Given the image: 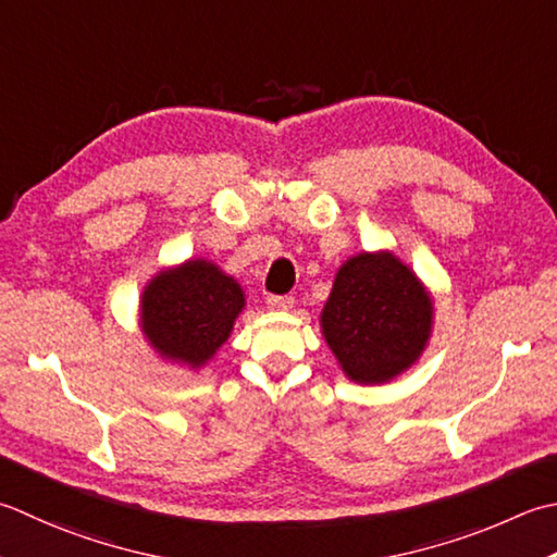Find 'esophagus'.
<instances>
[{
  "label": "esophagus",
  "mask_w": 557,
  "mask_h": 557,
  "mask_svg": "<svg viewBox=\"0 0 557 557\" xmlns=\"http://www.w3.org/2000/svg\"><path fill=\"white\" fill-rule=\"evenodd\" d=\"M268 307L275 309V311H289L294 307V299L292 297H280V294H270Z\"/></svg>",
  "instance_id": "1"
}]
</instances>
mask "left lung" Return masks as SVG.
Instances as JSON below:
<instances>
[{
    "mask_svg": "<svg viewBox=\"0 0 557 557\" xmlns=\"http://www.w3.org/2000/svg\"><path fill=\"white\" fill-rule=\"evenodd\" d=\"M432 297L388 250L359 253L337 270L321 331L345 376L386 384L420 359L432 333Z\"/></svg>",
    "mask_w": 557,
    "mask_h": 557,
    "instance_id": "8db88e82",
    "label": "left lung"
}]
</instances>
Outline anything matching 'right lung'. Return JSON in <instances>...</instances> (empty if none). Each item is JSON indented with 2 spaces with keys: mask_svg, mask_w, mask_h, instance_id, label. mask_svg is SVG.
Wrapping results in <instances>:
<instances>
[{
  "mask_svg": "<svg viewBox=\"0 0 557 557\" xmlns=\"http://www.w3.org/2000/svg\"><path fill=\"white\" fill-rule=\"evenodd\" d=\"M244 307L242 285L195 258L149 280L139 301L141 333L163 359L200 369L232 335Z\"/></svg>",
  "mask_w": 557,
  "mask_h": 557,
  "instance_id": "right-lung-1",
  "label": "right lung"
}]
</instances>
